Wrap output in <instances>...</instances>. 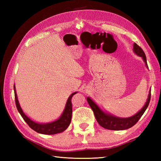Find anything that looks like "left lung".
<instances>
[{
    "instance_id": "obj_1",
    "label": "left lung",
    "mask_w": 161,
    "mask_h": 161,
    "mask_svg": "<svg viewBox=\"0 0 161 161\" xmlns=\"http://www.w3.org/2000/svg\"><path fill=\"white\" fill-rule=\"evenodd\" d=\"M133 51L138 56L142 57L147 67H148L147 63V59L144 51L140 47L137 43L133 44ZM150 99H151V92H149L147 101L145 105L144 106L141 111L137 113L132 117L127 118H121L113 116L103 112L100 108H99L96 104H95L93 101L91 100L89 97H87V101L88 104L90 105L91 108L93 110L95 117L96 118V120L102 127L107 129L110 130H125L129 128H131V126L135 125L137 122L139 120L141 116L144 114L147 108L148 107Z\"/></svg>"
}]
</instances>
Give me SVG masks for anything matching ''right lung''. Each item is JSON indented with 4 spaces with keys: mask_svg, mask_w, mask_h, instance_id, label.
Listing matches in <instances>:
<instances>
[{
    "mask_svg": "<svg viewBox=\"0 0 161 161\" xmlns=\"http://www.w3.org/2000/svg\"><path fill=\"white\" fill-rule=\"evenodd\" d=\"M14 89L15 103L16 108L18 109L19 114L22 116L24 120L25 121V122L30 127L33 129L34 131H35L39 133H42V134L53 135L63 132L68 127V126L70 125L72 118V112H73L71 99L75 94H76V93H73L69 97V98L68 99L64 113L59 119H57L56 121L47 123V124H39V123L35 122L32 121V119H30L28 117H27L25 114L23 112L22 109L19 105L18 99H17L14 86Z\"/></svg>",
    "mask_w": 161,
    "mask_h": 161,
    "instance_id": "1",
    "label": "right lung"
}]
</instances>
